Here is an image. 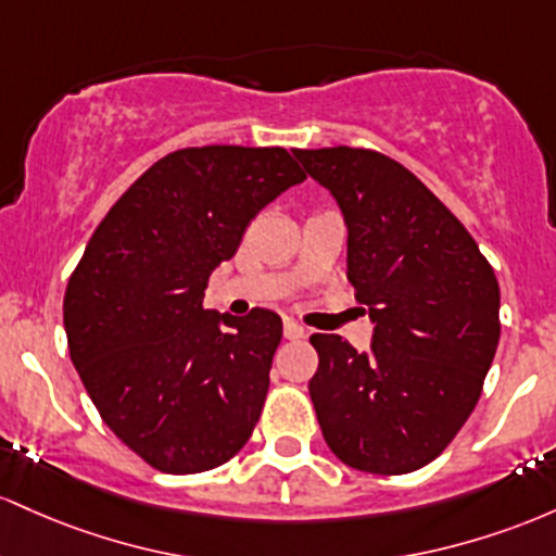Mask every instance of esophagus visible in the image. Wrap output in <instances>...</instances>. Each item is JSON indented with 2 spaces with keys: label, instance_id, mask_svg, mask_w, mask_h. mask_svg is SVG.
<instances>
[{
  "label": "esophagus",
  "instance_id": "1",
  "mask_svg": "<svg viewBox=\"0 0 556 556\" xmlns=\"http://www.w3.org/2000/svg\"><path fill=\"white\" fill-rule=\"evenodd\" d=\"M283 333H286V339L296 341V339H304V333H307V330H304V326H299L296 320L286 317V320H283Z\"/></svg>",
  "mask_w": 556,
  "mask_h": 556
}]
</instances>
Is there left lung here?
<instances>
[{"label":"left lung","instance_id":"left-lung-1","mask_svg":"<svg viewBox=\"0 0 556 556\" xmlns=\"http://www.w3.org/2000/svg\"><path fill=\"white\" fill-rule=\"evenodd\" d=\"M349 228L346 278L376 333L362 354L312 333L309 396L330 452L404 476L433 463L476 409L498 344V280L467 228L415 173L376 149H294Z\"/></svg>","mask_w":556,"mask_h":556}]
</instances>
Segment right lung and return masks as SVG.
Returning a JSON list of instances; mask_svg holds the SVG:
<instances>
[{"label": "right lung", "instance_id": "obj_1", "mask_svg": "<svg viewBox=\"0 0 556 556\" xmlns=\"http://www.w3.org/2000/svg\"><path fill=\"white\" fill-rule=\"evenodd\" d=\"M304 178L280 147L165 154L112 204L67 280L73 365L99 417L154 470L220 467L257 426L283 323L262 307L217 315L204 291L257 212Z\"/></svg>", "mask_w": 556, "mask_h": 556}]
</instances>
